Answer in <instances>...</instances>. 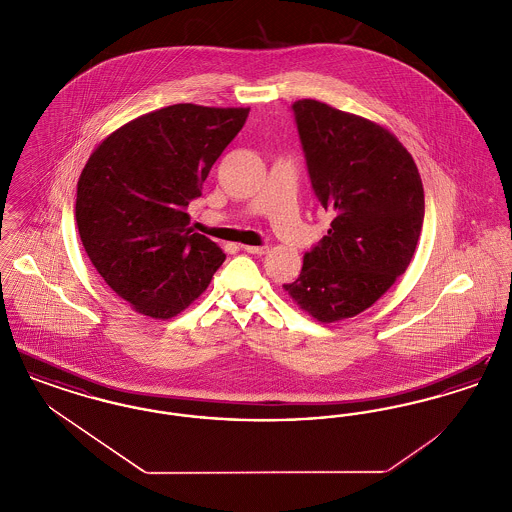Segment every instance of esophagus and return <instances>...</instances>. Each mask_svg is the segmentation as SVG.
Returning <instances> with one entry per match:
<instances>
[{"label":"esophagus","instance_id":"34e87169","mask_svg":"<svg viewBox=\"0 0 512 512\" xmlns=\"http://www.w3.org/2000/svg\"><path fill=\"white\" fill-rule=\"evenodd\" d=\"M242 247L251 255H265L268 251L267 245H242Z\"/></svg>","mask_w":512,"mask_h":512}]
</instances>
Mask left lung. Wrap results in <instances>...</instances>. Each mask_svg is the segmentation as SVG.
Segmentation results:
<instances>
[{"label":"left lung","mask_w":512,"mask_h":512,"mask_svg":"<svg viewBox=\"0 0 512 512\" xmlns=\"http://www.w3.org/2000/svg\"><path fill=\"white\" fill-rule=\"evenodd\" d=\"M293 113L328 234L284 290L322 324L357 317L407 270L424 220L413 155L378 122L317 99Z\"/></svg>","instance_id":"1"}]
</instances>
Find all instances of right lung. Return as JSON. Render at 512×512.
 Segmentation results:
<instances>
[{
  "mask_svg": "<svg viewBox=\"0 0 512 512\" xmlns=\"http://www.w3.org/2000/svg\"><path fill=\"white\" fill-rule=\"evenodd\" d=\"M249 107L176 103L132 119L99 144L78 178L76 224L105 284L140 315L188 309L226 255L195 234L186 207Z\"/></svg>",
  "mask_w": 512,
  "mask_h": 512,
  "instance_id": "1",
  "label": "right lung"
}]
</instances>
